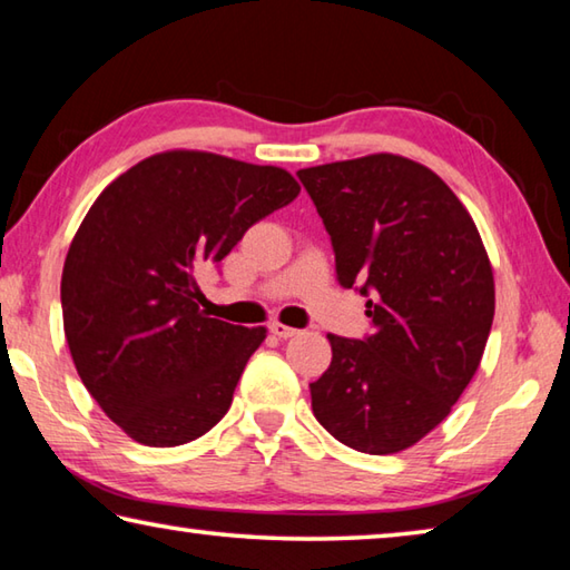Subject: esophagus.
<instances>
[{
	"label": "esophagus",
	"mask_w": 570,
	"mask_h": 570,
	"mask_svg": "<svg viewBox=\"0 0 570 570\" xmlns=\"http://www.w3.org/2000/svg\"><path fill=\"white\" fill-rule=\"evenodd\" d=\"M268 332H272L274 336H278V340H292V336H296L298 332L294 330V326H286L282 322H272L268 324Z\"/></svg>",
	"instance_id": "34e87169"
}]
</instances>
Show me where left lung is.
Returning a JSON list of instances; mask_svg holds the SVG:
<instances>
[{"label":"left lung","instance_id":"1","mask_svg":"<svg viewBox=\"0 0 570 570\" xmlns=\"http://www.w3.org/2000/svg\"><path fill=\"white\" fill-rule=\"evenodd\" d=\"M332 236L336 278L372 296V334H330L332 364L308 384L322 428L392 455L448 417L485 352L495 282L478 226L438 173L374 156L296 173Z\"/></svg>","mask_w":570,"mask_h":570}]
</instances>
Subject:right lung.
<instances>
[{"label":"right lung","mask_w":570,"mask_h":570,"mask_svg":"<svg viewBox=\"0 0 570 570\" xmlns=\"http://www.w3.org/2000/svg\"><path fill=\"white\" fill-rule=\"evenodd\" d=\"M298 190L284 168L166 150L90 206L65 258L62 322L77 374L125 435L186 445L228 412L266 326L206 316L196 272Z\"/></svg>","instance_id":"obj_1"}]
</instances>
